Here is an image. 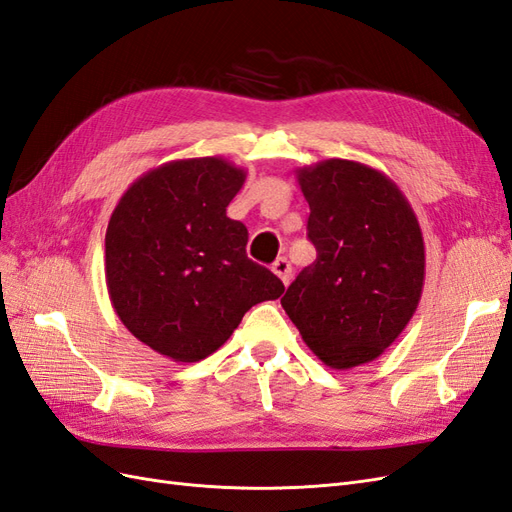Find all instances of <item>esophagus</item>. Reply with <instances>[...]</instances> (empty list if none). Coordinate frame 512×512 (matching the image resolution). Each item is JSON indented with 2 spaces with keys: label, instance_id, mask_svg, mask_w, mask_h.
I'll return each mask as SVG.
<instances>
[{
  "label": "esophagus",
  "instance_id": "34e87169",
  "mask_svg": "<svg viewBox=\"0 0 512 512\" xmlns=\"http://www.w3.org/2000/svg\"><path fill=\"white\" fill-rule=\"evenodd\" d=\"M271 271H273L277 277H280V280L284 282V286L290 284V280H292V267H290V262H288L286 258H277V260L273 262Z\"/></svg>",
  "mask_w": 512,
  "mask_h": 512
}]
</instances>
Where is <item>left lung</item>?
<instances>
[{"label":"left lung","instance_id":"8db88e82","mask_svg":"<svg viewBox=\"0 0 512 512\" xmlns=\"http://www.w3.org/2000/svg\"><path fill=\"white\" fill-rule=\"evenodd\" d=\"M316 260L282 297L303 342L333 369L378 359L406 329L425 284V243L397 185L354 160L297 168Z\"/></svg>","mask_w":512,"mask_h":512}]
</instances>
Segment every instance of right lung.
Here are the masks:
<instances>
[{
	"label": "right lung",
	"instance_id": "right-lung-1",
	"mask_svg": "<svg viewBox=\"0 0 512 512\" xmlns=\"http://www.w3.org/2000/svg\"><path fill=\"white\" fill-rule=\"evenodd\" d=\"M245 175L215 156L166 162L138 177L108 220V297L123 327L166 359H207L247 309L284 292L226 215Z\"/></svg>",
	"mask_w": 512,
	"mask_h": 512
}]
</instances>
